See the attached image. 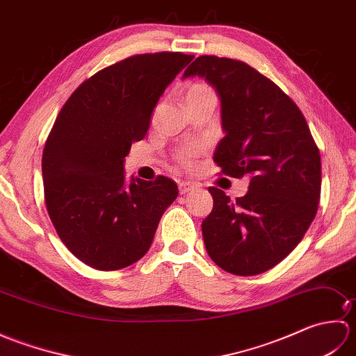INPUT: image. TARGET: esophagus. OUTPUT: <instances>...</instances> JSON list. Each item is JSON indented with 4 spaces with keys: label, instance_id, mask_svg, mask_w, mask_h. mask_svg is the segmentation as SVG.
<instances>
[{
    "label": "esophagus",
    "instance_id": "1",
    "mask_svg": "<svg viewBox=\"0 0 356 356\" xmlns=\"http://www.w3.org/2000/svg\"><path fill=\"white\" fill-rule=\"evenodd\" d=\"M194 190H197V185L193 184V182H180L179 184V191L180 194H188Z\"/></svg>",
    "mask_w": 356,
    "mask_h": 356
}]
</instances>
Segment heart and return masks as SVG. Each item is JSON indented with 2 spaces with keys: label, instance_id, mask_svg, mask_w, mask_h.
Returning a JSON list of instances; mask_svg holds the SVG:
<instances>
[{
  "label": "heart",
  "instance_id": "obj_1",
  "mask_svg": "<svg viewBox=\"0 0 356 356\" xmlns=\"http://www.w3.org/2000/svg\"><path fill=\"white\" fill-rule=\"evenodd\" d=\"M213 92L207 84H202V82H197V84H193L188 87L186 90V96H185V101H190L194 99V97H199L205 93ZM195 149H197V145H191V147H186L184 149H180L177 153V161L182 163V165H188L191 162L193 156L195 154Z\"/></svg>",
  "mask_w": 356,
  "mask_h": 356
}]
</instances>
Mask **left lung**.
<instances>
[{
  "label": "left lung",
  "mask_w": 356,
  "mask_h": 356,
  "mask_svg": "<svg viewBox=\"0 0 356 356\" xmlns=\"http://www.w3.org/2000/svg\"><path fill=\"white\" fill-rule=\"evenodd\" d=\"M205 78L220 97L225 138L214 162L231 177L249 176L243 197L211 186L202 222L208 255L234 275L266 272L289 255L315 218L321 157L303 113L270 79L246 63L199 56L184 73Z\"/></svg>",
  "instance_id": "left-lung-1"
}]
</instances>
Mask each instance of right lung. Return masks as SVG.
I'll list each match as a JSON object with an SVG mask.
<instances>
[{"label": "right lung", "instance_id": "obj_1", "mask_svg": "<svg viewBox=\"0 0 356 356\" xmlns=\"http://www.w3.org/2000/svg\"><path fill=\"white\" fill-rule=\"evenodd\" d=\"M193 55H134L97 72L67 99L42 151L44 199L67 249L99 270L147 254L176 182L165 176L125 182L131 143L145 138L153 110Z\"/></svg>", "mask_w": 356, "mask_h": 356}]
</instances>
